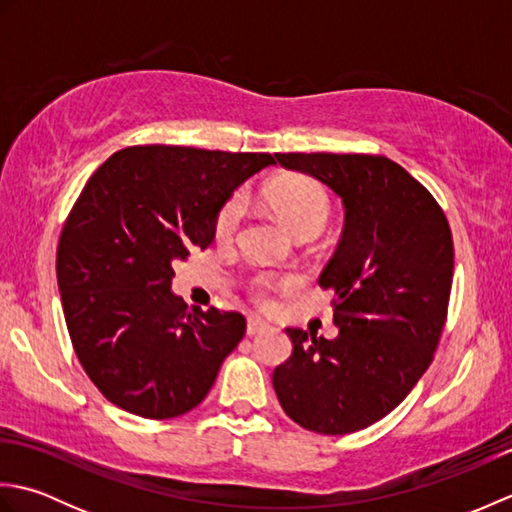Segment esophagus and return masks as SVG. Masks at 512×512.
<instances>
[{
  "label": "esophagus",
  "mask_w": 512,
  "mask_h": 512,
  "mask_svg": "<svg viewBox=\"0 0 512 512\" xmlns=\"http://www.w3.org/2000/svg\"><path fill=\"white\" fill-rule=\"evenodd\" d=\"M268 330V323L262 321L259 317H250L246 323V334L248 336H255V334H262Z\"/></svg>",
  "instance_id": "esophagus-1"
}]
</instances>
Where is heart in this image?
Instances as JSON below:
<instances>
[{"instance_id":"1","label":"heart","mask_w":512,"mask_h":512,"mask_svg":"<svg viewBox=\"0 0 512 512\" xmlns=\"http://www.w3.org/2000/svg\"><path fill=\"white\" fill-rule=\"evenodd\" d=\"M266 204L273 209V213L284 222L292 233H319L325 226L332 211L330 195L317 180L308 176H284L275 182H270L264 191ZM242 198L233 195L231 200L217 211L215 217V235L224 239L231 237L233 231L242 217ZM290 277H279L273 273H262L250 281L255 297L259 301H266L268 292H273L281 286L290 284Z\"/></svg>"}]
</instances>
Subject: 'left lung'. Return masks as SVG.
Segmentation results:
<instances>
[{
  "mask_svg": "<svg viewBox=\"0 0 512 512\" xmlns=\"http://www.w3.org/2000/svg\"><path fill=\"white\" fill-rule=\"evenodd\" d=\"M275 156L339 195L345 226L319 277L336 295L339 336L288 328L292 356L273 387L303 429L345 436L396 409L431 365L451 295V228L433 195L385 156Z\"/></svg>",
  "mask_w": 512,
  "mask_h": 512,
  "instance_id": "obj_1",
  "label": "left lung"
}]
</instances>
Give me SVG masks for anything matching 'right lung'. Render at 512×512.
Here are the masks:
<instances>
[{
    "instance_id": "add662e5",
    "label": "right lung",
    "mask_w": 512,
    "mask_h": 512,
    "mask_svg": "<svg viewBox=\"0 0 512 512\" xmlns=\"http://www.w3.org/2000/svg\"><path fill=\"white\" fill-rule=\"evenodd\" d=\"M270 165V154L136 145L83 187L59 237L57 281L74 352L112 405L165 420L209 394L246 319L189 312L171 292L173 264L213 242L217 211Z\"/></svg>"
}]
</instances>
